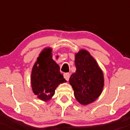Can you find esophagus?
Segmentation results:
<instances>
[{"mask_svg": "<svg viewBox=\"0 0 130 130\" xmlns=\"http://www.w3.org/2000/svg\"><path fill=\"white\" fill-rule=\"evenodd\" d=\"M63 76H64V78H65V80H69V78H70V73H65L63 74Z\"/></svg>", "mask_w": 130, "mask_h": 130, "instance_id": "esophagus-1", "label": "esophagus"}]
</instances>
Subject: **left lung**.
<instances>
[{"label": "left lung", "instance_id": "1", "mask_svg": "<svg viewBox=\"0 0 130 130\" xmlns=\"http://www.w3.org/2000/svg\"><path fill=\"white\" fill-rule=\"evenodd\" d=\"M75 65L76 72L69 79L74 95L80 104H90L102 92L104 86L103 72L95 60L84 50L75 55Z\"/></svg>", "mask_w": 130, "mask_h": 130}]
</instances>
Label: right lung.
Masks as SVG:
<instances>
[{
  "label": "right lung",
  "instance_id": "1",
  "mask_svg": "<svg viewBox=\"0 0 130 130\" xmlns=\"http://www.w3.org/2000/svg\"><path fill=\"white\" fill-rule=\"evenodd\" d=\"M65 82L60 67L52 59V49H44L32 68L31 86L33 92L41 100L47 101L54 95L58 86Z\"/></svg>",
  "mask_w": 130,
  "mask_h": 130
}]
</instances>
